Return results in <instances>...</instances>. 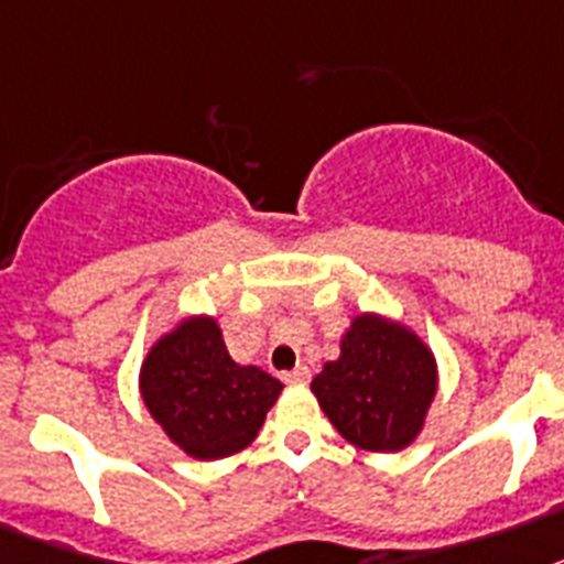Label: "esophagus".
Returning a JSON list of instances; mask_svg holds the SVG:
<instances>
[{"mask_svg": "<svg viewBox=\"0 0 564 564\" xmlns=\"http://www.w3.org/2000/svg\"><path fill=\"white\" fill-rule=\"evenodd\" d=\"M283 379H286L290 386H306V382H310V368H306V365H297V368L290 370Z\"/></svg>", "mask_w": 564, "mask_h": 564, "instance_id": "34e87169", "label": "esophagus"}]
</instances>
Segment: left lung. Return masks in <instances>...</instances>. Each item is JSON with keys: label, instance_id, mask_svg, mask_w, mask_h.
Segmentation results:
<instances>
[{"label": "left lung", "instance_id": "obj_1", "mask_svg": "<svg viewBox=\"0 0 564 564\" xmlns=\"http://www.w3.org/2000/svg\"><path fill=\"white\" fill-rule=\"evenodd\" d=\"M310 391L347 443L393 455L423 432L437 397V356L409 324L359 313Z\"/></svg>", "mask_w": 564, "mask_h": 564}]
</instances>
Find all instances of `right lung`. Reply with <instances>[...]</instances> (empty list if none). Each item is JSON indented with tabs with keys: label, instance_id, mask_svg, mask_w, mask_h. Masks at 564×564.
<instances>
[{
	"label": "right lung",
	"instance_id": "obj_1",
	"mask_svg": "<svg viewBox=\"0 0 564 564\" xmlns=\"http://www.w3.org/2000/svg\"><path fill=\"white\" fill-rule=\"evenodd\" d=\"M139 391L164 437L194 460H223L258 437L283 391L258 365L231 359L217 315H182L141 359Z\"/></svg>",
	"mask_w": 564,
	"mask_h": 564
}]
</instances>
